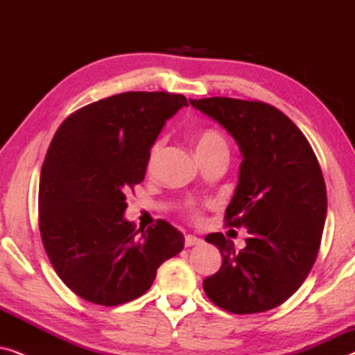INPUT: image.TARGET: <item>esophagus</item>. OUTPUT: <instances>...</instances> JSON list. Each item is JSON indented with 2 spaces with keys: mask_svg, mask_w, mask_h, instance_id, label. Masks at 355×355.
I'll return each mask as SVG.
<instances>
[{
  "mask_svg": "<svg viewBox=\"0 0 355 355\" xmlns=\"http://www.w3.org/2000/svg\"><path fill=\"white\" fill-rule=\"evenodd\" d=\"M184 244H186V247H193V245L202 244V239H200V237H197V236L189 234V236H186V241H184Z\"/></svg>",
  "mask_w": 355,
  "mask_h": 355,
  "instance_id": "obj_1",
  "label": "esophagus"
}]
</instances>
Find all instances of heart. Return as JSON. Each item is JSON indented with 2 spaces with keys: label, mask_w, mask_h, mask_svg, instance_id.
<instances>
[{
  "label": "heart",
  "mask_w": 355,
  "mask_h": 355,
  "mask_svg": "<svg viewBox=\"0 0 355 355\" xmlns=\"http://www.w3.org/2000/svg\"><path fill=\"white\" fill-rule=\"evenodd\" d=\"M216 145H226L225 139H223L216 130H205V132H202L200 137L197 139V150L211 148V147H216ZM162 148H163V140H157V142L152 145V148H150V153H148V168H153L155 163L158 162Z\"/></svg>",
  "instance_id": "obj_1"
}]
</instances>
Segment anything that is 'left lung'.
<instances>
[{
	"label": "left lung",
	"mask_w": 355,
	"mask_h": 355,
	"mask_svg": "<svg viewBox=\"0 0 355 355\" xmlns=\"http://www.w3.org/2000/svg\"><path fill=\"white\" fill-rule=\"evenodd\" d=\"M189 101L239 145V184L225 220L250 234L241 250L221 232L205 237L220 249L223 265L203 281V291L227 312H266L300 288L317 259L327 220L318 159L275 106L225 96Z\"/></svg>",
	"instance_id": "8db88e82"
}]
</instances>
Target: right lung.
<instances>
[{"label": "right lung", "mask_w": 355, "mask_h": 355, "mask_svg": "<svg viewBox=\"0 0 355 355\" xmlns=\"http://www.w3.org/2000/svg\"><path fill=\"white\" fill-rule=\"evenodd\" d=\"M184 95L125 92L72 113L56 130L38 191V223L48 259L72 293L121 305L153 284L184 236L158 220L147 231L124 218L125 193L142 182L155 140Z\"/></svg>", "instance_id": "obj_1"}]
</instances>
